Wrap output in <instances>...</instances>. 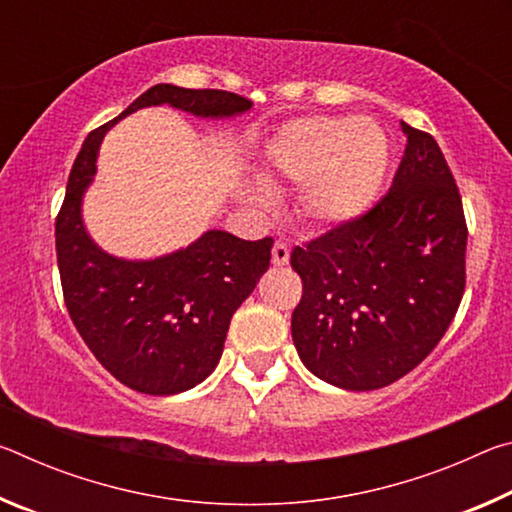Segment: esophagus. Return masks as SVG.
I'll return each instance as SVG.
<instances>
[{"label": "esophagus", "instance_id": "34e87169", "mask_svg": "<svg viewBox=\"0 0 512 512\" xmlns=\"http://www.w3.org/2000/svg\"><path fill=\"white\" fill-rule=\"evenodd\" d=\"M289 257H291L289 246L282 244V241H275V246H273V250H271V262H273V266L289 264Z\"/></svg>", "mask_w": 512, "mask_h": 512}]
</instances>
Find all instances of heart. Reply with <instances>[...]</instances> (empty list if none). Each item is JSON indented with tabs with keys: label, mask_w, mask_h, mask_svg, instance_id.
Segmentation results:
<instances>
[{
	"label": "heart",
	"mask_w": 512,
	"mask_h": 512,
	"mask_svg": "<svg viewBox=\"0 0 512 512\" xmlns=\"http://www.w3.org/2000/svg\"><path fill=\"white\" fill-rule=\"evenodd\" d=\"M388 169V140L372 119L311 117L293 121L266 146L264 183H291L298 189L302 219L320 228L345 225L370 210ZM257 207L268 192L246 187Z\"/></svg>",
	"instance_id": "heart-1"
}]
</instances>
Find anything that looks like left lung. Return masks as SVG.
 <instances>
[{
  "label": "left lung",
  "instance_id": "obj_1",
  "mask_svg": "<svg viewBox=\"0 0 512 512\" xmlns=\"http://www.w3.org/2000/svg\"><path fill=\"white\" fill-rule=\"evenodd\" d=\"M404 158L361 219L291 253L305 291L291 336L309 372L345 391H377L443 339L465 289L461 194L429 133L400 121Z\"/></svg>",
  "mask_w": 512,
  "mask_h": 512
}]
</instances>
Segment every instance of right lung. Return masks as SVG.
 <instances>
[{"label": "right lung", "instance_id": "right-lung-1", "mask_svg": "<svg viewBox=\"0 0 512 512\" xmlns=\"http://www.w3.org/2000/svg\"><path fill=\"white\" fill-rule=\"evenodd\" d=\"M151 106L214 121L246 115L253 103L223 90L160 83L92 131L69 173L56 255L69 316L101 366L137 393L178 395L214 372L232 314L271 262L273 239L244 241L205 230L189 246L149 259L117 257L92 239L83 198L97 176L103 137L117 121Z\"/></svg>", "mask_w": 512, "mask_h": 512}]
</instances>
